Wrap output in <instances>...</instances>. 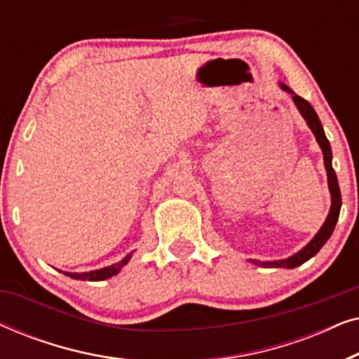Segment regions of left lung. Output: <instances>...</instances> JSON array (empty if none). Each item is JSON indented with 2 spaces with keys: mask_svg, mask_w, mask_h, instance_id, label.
<instances>
[{
  "mask_svg": "<svg viewBox=\"0 0 359 359\" xmlns=\"http://www.w3.org/2000/svg\"><path fill=\"white\" fill-rule=\"evenodd\" d=\"M281 88L284 91L292 93L286 85H281ZM294 102H296L297 109L301 111V114L304 119L307 121V126L311 127L313 135L320 145V149L323 151V161H325V170H327V176H328V188H330L332 193V208H330V214L325 220V224L322 225V229L318 230V233L311 240V243L307 245L306 248H302L301 252L294 255V257L287 258V259H281V262H253L255 264H259V266H268V268H296L299 264L306 263L307 259H311L313 255L318 253L330 235L333 233V229H335L338 215H340V208H341V194H340V186H338V180L335 175V170L332 166V149L330 144H328V139L325 137V132H323L322 122L318 121L317 112L313 111V107L311 106V102L304 100V97L294 95L292 96Z\"/></svg>",
  "mask_w": 359,
  "mask_h": 359,
  "instance_id": "left-lung-1",
  "label": "left lung"
}]
</instances>
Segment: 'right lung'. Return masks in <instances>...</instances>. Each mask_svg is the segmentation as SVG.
<instances>
[{"label": "right lung", "mask_w": 359, "mask_h": 359, "mask_svg": "<svg viewBox=\"0 0 359 359\" xmlns=\"http://www.w3.org/2000/svg\"><path fill=\"white\" fill-rule=\"evenodd\" d=\"M132 257V253L127 255V257L122 259V262L111 264V266L102 268V269H96V271H90V273H65L67 276H70L73 279H81V281H102V279H107L111 276H114L122 269V266H126L129 263V259Z\"/></svg>", "instance_id": "1"}]
</instances>
